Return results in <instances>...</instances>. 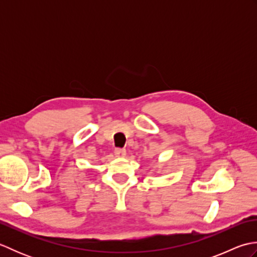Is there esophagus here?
I'll return each instance as SVG.
<instances>
[{"instance_id":"1","label":"esophagus","mask_w":257,"mask_h":257,"mask_svg":"<svg viewBox=\"0 0 257 257\" xmlns=\"http://www.w3.org/2000/svg\"><path fill=\"white\" fill-rule=\"evenodd\" d=\"M125 155H127V151H125L124 149H120V148L114 149V156L116 157L122 158V157H125Z\"/></svg>"}]
</instances>
